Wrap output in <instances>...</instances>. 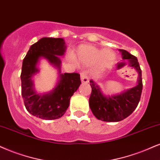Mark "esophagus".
I'll return each mask as SVG.
<instances>
[{
  "label": "esophagus",
  "mask_w": 160,
  "mask_h": 160,
  "mask_svg": "<svg viewBox=\"0 0 160 160\" xmlns=\"http://www.w3.org/2000/svg\"><path fill=\"white\" fill-rule=\"evenodd\" d=\"M81 75V79H82V82L83 83H88L89 82V77H88V74L85 71H82L80 72Z\"/></svg>",
  "instance_id": "1"
}]
</instances>
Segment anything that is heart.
I'll return each instance as SVG.
<instances>
[{
  "label": "heart",
  "mask_w": 160,
  "mask_h": 160,
  "mask_svg": "<svg viewBox=\"0 0 160 160\" xmlns=\"http://www.w3.org/2000/svg\"><path fill=\"white\" fill-rule=\"evenodd\" d=\"M76 56L80 62L85 64H93L98 61V68L99 70L108 68L113 64L115 60V54L110 50H101L95 47L83 45L78 47Z\"/></svg>",
  "instance_id": "obj_1"
}]
</instances>
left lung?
Segmentation results:
<instances>
[{"label": "left lung", "instance_id": "1", "mask_svg": "<svg viewBox=\"0 0 160 160\" xmlns=\"http://www.w3.org/2000/svg\"><path fill=\"white\" fill-rule=\"evenodd\" d=\"M124 60H128L130 66L134 68L139 72L137 85L131 89L118 94L106 97L100 91L99 88L92 80H90L92 92L89 98L90 108L93 115L98 119L104 122H119L127 118L134 111L141 98L142 90V70L137 58L125 50H120ZM123 64L120 62L118 68Z\"/></svg>", "mask_w": 160, "mask_h": 160}]
</instances>
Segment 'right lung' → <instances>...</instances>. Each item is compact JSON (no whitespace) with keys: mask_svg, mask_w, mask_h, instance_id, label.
<instances>
[{"mask_svg":"<svg viewBox=\"0 0 160 160\" xmlns=\"http://www.w3.org/2000/svg\"><path fill=\"white\" fill-rule=\"evenodd\" d=\"M63 38H43L30 47L23 60L21 69V95L26 109L29 113L42 119H59L64 115L70 104L71 96L82 83L80 75L76 72L61 74V78L54 90L44 95L37 94L32 89L31 77L38 71L36 64L39 58H45L51 64L60 68L58 56L64 54Z\"/></svg>","mask_w":160,"mask_h":160,"instance_id":"right-lung-1","label":"right lung"}]
</instances>
